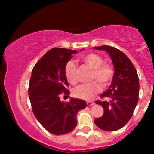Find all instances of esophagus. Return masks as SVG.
Listing matches in <instances>:
<instances>
[{"label":"esophagus","instance_id":"obj_1","mask_svg":"<svg viewBox=\"0 0 154 154\" xmlns=\"http://www.w3.org/2000/svg\"><path fill=\"white\" fill-rule=\"evenodd\" d=\"M95 104L94 102H87V104L88 105V106H92V105H94Z\"/></svg>","mask_w":154,"mask_h":154}]
</instances>
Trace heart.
Masks as SVG:
<instances>
[{"mask_svg":"<svg viewBox=\"0 0 154 154\" xmlns=\"http://www.w3.org/2000/svg\"><path fill=\"white\" fill-rule=\"evenodd\" d=\"M84 63L93 69L91 79H96L103 87L109 86L114 77V70L108 64L104 63V60L99 54L89 53L82 57ZM65 75L69 82L75 85L77 82V67L73 61H69L65 67ZM101 86L97 82L84 84L74 89L73 94L77 98L84 100H91L95 94L100 92Z\"/></svg>","mask_w":154,"mask_h":154,"instance_id":"heart-1","label":"heart"}]
</instances>
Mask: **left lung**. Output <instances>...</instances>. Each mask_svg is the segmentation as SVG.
Instances as JSON below:
<instances>
[{"mask_svg": "<svg viewBox=\"0 0 154 154\" xmlns=\"http://www.w3.org/2000/svg\"><path fill=\"white\" fill-rule=\"evenodd\" d=\"M94 49L106 51L114 68L110 87L101 94V97H106L109 101L96 102L104 109V114L95 119L94 123L104 131H116L129 122L137 106L139 77L131 60L124 52L107 45L94 47Z\"/></svg>", "mask_w": 154, "mask_h": 154, "instance_id": "left-lung-1", "label": "left lung"}]
</instances>
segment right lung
<instances>
[{"instance_id":"obj_1","label":"right lung","mask_w":154,"mask_h":154,"mask_svg":"<svg viewBox=\"0 0 154 154\" xmlns=\"http://www.w3.org/2000/svg\"><path fill=\"white\" fill-rule=\"evenodd\" d=\"M77 52L53 48L36 63L31 74L28 94L32 112L40 124L54 135L72 131L77 124V113L87 106L81 99L70 97L68 103L60 99L61 93L69 94L65 67Z\"/></svg>"}]
</instances>
